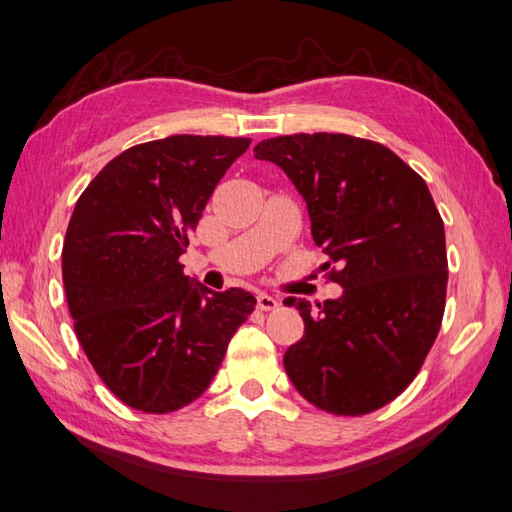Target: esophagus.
Masks as SVG:
<instances>
[{"mask_svg": "<svg viewBox=\"0 0 512 512\" xmlns=\"http://www.w3.org/2000/svg\"><path fill=\"white\" fill-rule=\"evenodd\" d=\"M257 306L262 310H275L279 306L277 299L273 295H266V293H259L257 295Z\"/></svg>", "mask_w": 512, "mask_h": 512, "instance_id": "esophagus-1", "label": "esophagus"}]
</instances>
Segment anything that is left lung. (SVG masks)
I'll return each instance as SVG.
<instances>
[{
  "label": "left lung",
  "instance_id": "1",
  "mask_svg": "<svg viewBox=\"0 0 512 512\" xmlns=\"http://www.w3.org/2000/svg\"><path fill=\"white\" fill-rule=\"evenodd\" d=\"M255 157L306 199L328 279L344 288L317 310L288 297L304 319L284 355L290 382L326 413H373L417 377L442 326L448 259L433 195L393 150L344 133L264 139Z\"/></svg>",
  "mask_w": 512,
  "mask_h": 512
}]
</instances>
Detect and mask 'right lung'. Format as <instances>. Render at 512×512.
I'll return each mask as SVG.
<instances>
[{
  "label": "right lung",
  "instance_id": "add662e5",
  "mask_svg": "<svg viewBox=\"0 0 512 512\" xmlns=\"http://www.w3.org/2000/svg\"><path fill=\"white\" fill-rule=\"evenodd\" d=\"M248 146L215 135L137 144L77 199L62 248L68 310L88 362L130 408L164 415L195 402L255 310L246 290L213 293L179 264L219 179Z\"/></svg>",
  "mask_w": 512,
  "mask_h": 512
}]
</instances>
